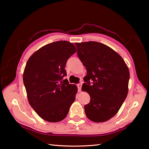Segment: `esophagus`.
I'll return each instance as SVG.
<instances>
[{
    "label": "esophagus",
    "mask_w": 149,
    "mask_h": 149,
    "mask_svg": "<svg viewBox=\"0 0 149 149\" xmlns=\"http://www.w3.org/2000/svg\"><path fill=\"white\" fill-rule=\"evenodd\" d=\"M77 86H78V91H80L81 89V86H82V83H79L77 84Z\"/></svg>",
    "instance_id": "1"
}]
</instances>
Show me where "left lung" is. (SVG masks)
Masks as SVG:
<instances>
[{
	"mask_svg": "<svg viewBox=\"0 0 149 149\" xmlns=\"http://www.w3.org/2000/svg\"><path fill=\"white\" fill-rule=\"evenodd\" d=\"M75 45L87 71L82 90L91 100L84 106L86 115L94 123L106 122L118 113L127 96L129 68L123 58L104 44L87 42Z\"/></svg>",
	"mask_w": 149,
	"mask_h": 149,
	"instance_id": "left-lung-1",
	"label": "left lung"
}]
</instances>
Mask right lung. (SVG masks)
<instances>
[{
	"mask_svg": "<svg viewBox=\"0 0 149 149\" xmlns=\"http://www.w3.org/2000/svg\"><path fill=\"white\" fill-rule=\"evenodd\" d=\"M76 52L74 44L61 40L40 48L26 62L23 81L29 102L49 123L63 120L75 100L77 86L63 78L66 61Z\"/></svg>",
	"mask_w": 149,
	"mask_h": 149,
	"instance_id": "obj_1",
	"label": "right lung"
}]
</instances>
